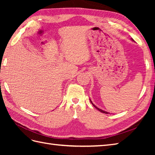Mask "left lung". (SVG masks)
Returning a JSON list of instances; mask_svg holds the SVG:
<instances>
[{
  "label": "left lung",
  "instance_id": "1",
  "mask_svg": "<svg viewBox=\"0 0 155 155\" xmlns=\"http://www.w3.org/2000/svg\"><path fill=\"white\" fill-rule=\"evenodd\" d=\"M132 40H133V39H132ZM90 101H91V103H92V104H93V106L95 107V108H97V110H99L100 112H101V113H105V114H108V113H108V112H107V111H104V110H101V109H100V108H98L97 107H96V106H95V105L93 103H92V101H91V100L90 99Z\"/></svg>",
  "mask_w": 155,
  "mask_h": 155
}]
</instances>
